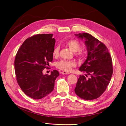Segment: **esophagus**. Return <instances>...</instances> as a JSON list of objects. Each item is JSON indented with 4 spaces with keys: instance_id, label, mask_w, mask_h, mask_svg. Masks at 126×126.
<instances>
[{
    "instance_id": "esophagus-1",
    "label": "esophagus",
    "mask_w": 126,
    "mask_h": 126,
    "mask_svg": "<svg viewBox=\"0 0 126 126\" xmlns=\"http://www.w3.org/2000/svg\"><path fill=\"white\" fill-rule=\"evenodd\" d=\"M61 73L63 75H67V74H69V73L68 72H65V71H63L61 72Z\"/></svg>"
}]
</instances>
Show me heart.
Wrapping results in <instances>:
<instances>
[{"mask_svg": "<svg viewBox=\"0 0 126 126\" xmlns=\"http://www.w3.org/2000/svg\"><path fill=\"white\" fill-rule=\"evenodd\" d=\"M66 45L72 51L76 52V56L80 58L84 57L86 54V51L81 48V43L75 39L68 40L66 43ZM59 47H56L53 51V56L54 57H58L59 55ZM76 64L73 61H69L66 60H62L56 63L57 67L64 71L69 72L73 68L76 67Z\"/></svg>", "mask_w": 126, "mask_h": 126, "instance_id": "obj_1", "label": "heart"}]
</instances>
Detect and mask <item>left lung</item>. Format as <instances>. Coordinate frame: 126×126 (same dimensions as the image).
Wrapping results in <instances>:
<instances>
[{"mask_svg": "<svg viewBox=\"0 0 126 126\" xmlns=\"http://www.w3.org/2000/svg\"><path fill=\"white\" fill-rule=\"evenodd\" d=\"M75 35L85 40L88 55L79 70L86 72L90 77L80 75L74 91L83 99L94 100L103 94L110 83L113 74L112 58L105 45L91 34L83 33Z\"/></svg>", "mask_w": 126, "mask_h": 126, "instance_id": "1", "label": "left lung"}]
</instances>
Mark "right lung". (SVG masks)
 Segmentation results:
<instances>
[{
  "label": "right lung",
  "mask_w": 126,
  "mask_h": 126,
  "mask_svg": "<svg viewBox=\"0 0 126 126\" xmlns=\"http://www.w3.org/2000/svg\"><path fill=\"white\" fill-rule=\"evenodd\" d=\"M52 36V34L32 36L23 43L15 56L17 83L25 94L34 99H42L50 94L59 76L56 70L51 71L50 75L42 73L53 60L55 39Z\"/></svg>",
  "instance_id": "add662e5"
}]
</instances>
